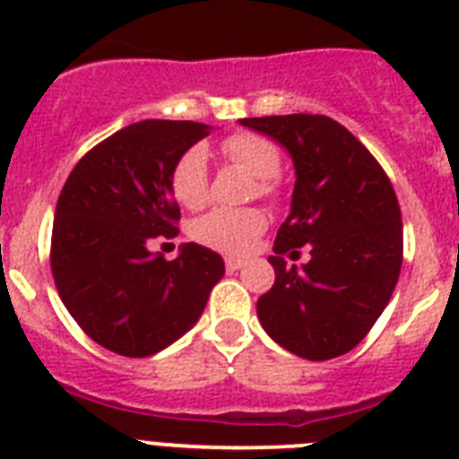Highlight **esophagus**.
<instances>
[{"label":"esophagus","instance_id":"1","mask_svg":"<svg viewBox=\"0 0 459 459\" xmlns=\"http://www.w3.org/2000/svg\"><path fill=\"white\" fill-rule=\"evenodd\" d=\"M245 259L243 257H226V269L229 272H238V269H243Z\"/></svg>","mask_w":459,"mask_h":459}]
</instances>
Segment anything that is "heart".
Instances as JSON below:
<instances>
[{"mask_svg":"<svg viewBox=\"0 0 459 459\" xmlns=\"http://www.w3.org/2000/svg\"><path fill=\"white\" fill-rule=\"evenodd\" d=\"M221 152L229 161L250 173L252 178L262 180L259 190L269 193L272 187L269 180L276 178V173L281 171V154L269 140L243 133V135L223 140ZM171 190L176 200L187 209H197L207 202L209 178L204 150L193 147L178 159L171 176ZM264 226L266 219L259 209L219 207L193 223V236L197 243L207 245L212 250L238 255V252L250 250Z\"/></svg>","mask_w":459,"mask_h":459,"instance_id":"1","label":"heart"}]
</instances>
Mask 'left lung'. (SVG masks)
Listing matches in <instances>:
<instances>
[{"label":"left lung","instance_id":"left-lung-1","mask_svg":"<svg viewBox=\"0 0 459 459\" xmlns=\"http://www.w3.org/2000/svg\"><path fill=\"white\" fill-rule=\"evenodd\" d=\"M293 159L295 187L273 252L276 283L257 300V316L281 348L305 359H331L355 348L391 300L403 266V219L395 190L369 150L328 117L243 118Z\"/></svg>","mask_w":459,"mask_h":459}]
</instances>
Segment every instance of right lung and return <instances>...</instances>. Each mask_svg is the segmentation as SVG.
Segmentation results:
<instances>
[{"label":"right lung","mask_w":459,"mask_h":459,"mask_svg":"<svg viewBox=\"0 0 459 459\" xmlns=\"http://www.w3.org/2000/svg\"><path fill=\"white\" fill-rule=\"evenodd\" d=\"M212 126L140 121L90 150L61 190L52 229V273L61 302L102 348L150 357L186 335L226 266L197 243L166 262L150 250L176 238L171 176Z\"/></svg>","instance_id":"obj_1"}]
</instances>
